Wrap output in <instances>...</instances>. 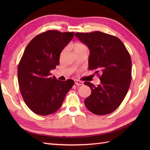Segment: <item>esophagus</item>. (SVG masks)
I'll list each match as a JSON object with an SVG mask.
<instances>
[{
	"mask_svg": "<svg viewBox=\"0 0 150 150\" xmlns=\"http://www.w3.org/2000/svg\"><path fill=\"white\" fill-rule=\"evenodd\" d=\"M74 81H75V84L76 85H77V86H82V85L84 84L83 82H82V81H78V80H75Z\"/></svg>",
	"mask_w": 150,
	"mask_h": 150,
	"instance_id": "1",
	"label": "esophagus"
}]
</instances>
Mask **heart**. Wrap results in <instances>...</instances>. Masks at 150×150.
Returning a JSON list of instances; mask_svg holds the SVG:
<instances>
[{"instance_id": "obj_1", "label": "heart", "mask_w": 150, "mask_h": 150, "mask_svg": "<svg viewBox=\"0 0 150 150\" xmlns=\"http://www.w3.org/2000/svg\"><path fill=\"white\" fill-rule=\"evenodd\" d=\"M86 50H88V47L82 43H76L73 46V50H74L75 53L81 52V51Z\"/></svg>"}]
</instances>
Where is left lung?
Returning a JSON list of instances; mask_svg holds the SVG:
<instances>
[{
    "instance_id": "1",
    "label": "left lung",
    "mask_w": 150,
    "mask_h": 150,
    "mask_svg": "<svg viewBox=\"0 0 150 150\" xmlns=\"http://www.w3.org/2000/svg\"><path fill=\"white\" fill-rule=\"evenodd\" d=\"M75 36L90 49L88 69L95 70L100 80L97 86L84 82L91 90L84 100L86 106L98 115L112 113L122 103L131 83L132 60L128 51L119 38L100 31L76 33Z\"/></svg>"
}]
</instances>
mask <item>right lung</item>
<instances>
[{"label": "right lung", "instance_id": "right-lung-1", "mask_svg": "<svg viewBox=\"0 0 150 150\" xmlns=\"http://www.w3.org/2000/svg\"><path fill=\"white\" fill-rule=\"evenodd\" d=\"M74 32L48 30L35 37L28 44L18 66L19 88L25 103L35 113L56 112L74 81L57 80L50 71L59 64L62 50Z\"/></svg>", "mask_w": 150, "mask_h": 150}]
</instances>
